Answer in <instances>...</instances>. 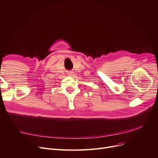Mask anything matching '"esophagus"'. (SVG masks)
Wrapping results in <instances>:
<instances>
[{"label":"esophagus","mask_w":158,"mask_h":158,"mask_svg":"<svg viewBox=\"0 0 158 158\" xmlns=\"http://www.w3.org/2000/svg\"><path fill=\"white\" fill-rule=\"evenodd\" d=\"M68 76H74V73L73 72H69V73H68Z\"/></svg>","instance_id":"obj_1"}]
</instances>
